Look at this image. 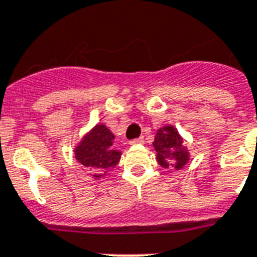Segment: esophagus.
I'll list each match as a JSON object with an SVG mask.
<instances>
[{
  "label": "esophagus",
  "mask_w": 257,
  "mask_h": 257,
  "mask_svg": "<svg viewBox=\"0 0 257 257\" xmlns=\"http://www.w3.org/2000/svg\"><path fill=\"white\" fill-rule=\"evenodd\" d=\"M144 142H145L144 137H140V138H136V140H132L129 144H131V145H142Z\"/></svg>",
  "instance_id": "obj_1"
}]
</instances>
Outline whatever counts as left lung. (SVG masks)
Instances as JSON below:
<instances>
[{"label":"left lung","instance_id":"8db88e82","mask_svg":"<svg viewBox=\"0 0 257 257\" xmlns=\"http://www.w3.org/2000/svg\"><path fill=\"white\" fill-rule=\"evenodd\" d=\"M182 142L184 138L175 126L166 125L156 132L153 146L156 151V160L163 168L173 167L178 171L186 166L190 158Z\"/></svg>","mask_w":257,"mask_h":257}]
</instances>
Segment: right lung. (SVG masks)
Masks as SVG:
<instances>
[{
	"instance_id": "1",
	"label": "right lung",
	"mask_w": 257,
	"mask_h": 257,
	"mask_svg": "<svg viewBox=\"0 0 257 257\" xmlns=\"http://www.w3.org/2000/svg\"><path fill=\"white\" fill-rule=\"evenodd\" d=\"M113 133L104 124H97L75 147L76 160L94 172L95 180L104 177L120 162L121 153L113 149Z\"/></svg>"
}]
</instances>
